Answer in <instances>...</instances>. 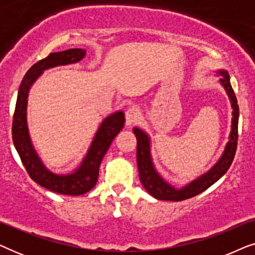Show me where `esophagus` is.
<instances>
[{"instance_id": "esophagus-1", "label": "esophagus", "mask_w": 255, "mask_h": 255, "mask_svg": "<svg viewBox=\"0 0 255 255\" xmlns=\"http://www.w3.org/2000/svg\"><path fill=\"white\" fill-rule=\"evenodd\" d=\"M139 115H140V113H139L137 108H130V109L125 113V124H127V127H131L132 124L135 123V122L138 121Z\"/></svg>"}]
</instances>
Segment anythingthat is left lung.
Listing matches in <instances>:
<instances>
[{"mask_svg":"<svg viewBox=\"0 0 255 255\" xmlns=\"http://www.w3.org/2000/svg\"><path fill=\"white\" fill-rule=\"evenodd\" d=\"M215 75L218 76V82L224 88L226 95L229 97L230 104L232 108L231 118V131L229 134V141L226 142L224 151L217 162L210 169L197 176L196 179L189 181L184 186L177 188L163 179L156 170L154 162H153L151 147L152 141L149 134L142 128L134 127L132 128L137 138V163L139 170V177L142 186L147 193L156 200L161 201H183L187 198L194 197L207 190L209 187L221 179L230 168L236 154L237 140H238V118L239 108L237 99L233 92L231 83H230V75L225 69H218L215 72Z\"/></svg>","mask_w":255,"mask_h":255,"instance_id":"obj_1","label":"left lung"}]
</instances>
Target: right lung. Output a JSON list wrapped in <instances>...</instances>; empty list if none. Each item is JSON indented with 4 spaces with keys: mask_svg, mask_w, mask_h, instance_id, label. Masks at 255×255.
<instances>
[{
    "mask_svg": "<svg viewBox=\"0 0 255 255\" xmlns=\"http://www.w3.org/2000/svg\"><path fill=\"white\" fill-rule=\"evenodd\" d=\"M85 57L86 50L71 48L51 53L47 58L36 62L26 72L20 83L12 121L13 145L31 179L48 190L71 196L88 193L96 184L101 161L115 137L124 127V113L118 110L103 118L90 142L88 151L78 167L67 174H58L45 166L31 140L27 127V99L30 89L45 71L59 66L78 64Z\"/></svg>",
    "mask_w": 255,
    "mask_h": 255,
    "instance_id": "right-lung-1",
    "label": "right lung"
}]
</instances>
